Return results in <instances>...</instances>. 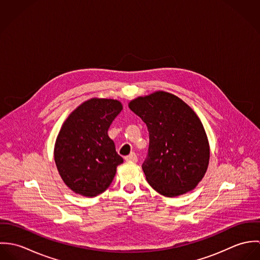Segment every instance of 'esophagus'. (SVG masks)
I'll return each instance as SVG.
<instances>
[{
	"label": "esophagus",
	"instance_id": "obj_1",
	"mask_svg": "<svg viewBox=\"0 0 260 260\" xmlns=\"http://www.w3.org/2000/svg\"><path fill=\"white\" fill-rule=\"evenodd\" d=\"M125 160L128 161V162H137L138 158H137V155L134 152H132L128 156L125 157Z\"/></svg>",
	"mask_w": 260,
	"mask_h": 260
}]
</instances>
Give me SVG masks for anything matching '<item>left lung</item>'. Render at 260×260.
<instances>
[{
    "label": "left lung",
    "instance_id": "1",
    "mask_svg": "<svg viewBox=\"0 0 260 260\" xmlns=\"http://www.w3.org/2000/svg\"><path fill=\"white\" fill-rule=\"evenodd\" d=\"M147 125L149 147L142 169L158 193L174 197L194 189L209 163V144L203 125L178 97L155 92L129 103Z\"/></svg>",
    "mask_w": 260,
    "mask_h": 260
}]
</instances>
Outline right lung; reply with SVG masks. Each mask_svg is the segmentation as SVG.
Returning a JSON list of instances; mask_svg holds the SVG:
<instances>
[{"label": "right lung", "instance_id": "add662e5", "mask_svg": "<svg viewBox=\"0 0 260 260\" xmlns=\"http://www.w3.org/2000/svg\"><path fill=\"white\" fill-rule=\"evenodd\" d=\"M122 110L112 99H91L70 114L57 137L54 157L65 184L94 197L112 183L123 158L116 152L108 129Z\"/></svg>", "mask_w": 260, "mask_h": 260}]
</instances>
